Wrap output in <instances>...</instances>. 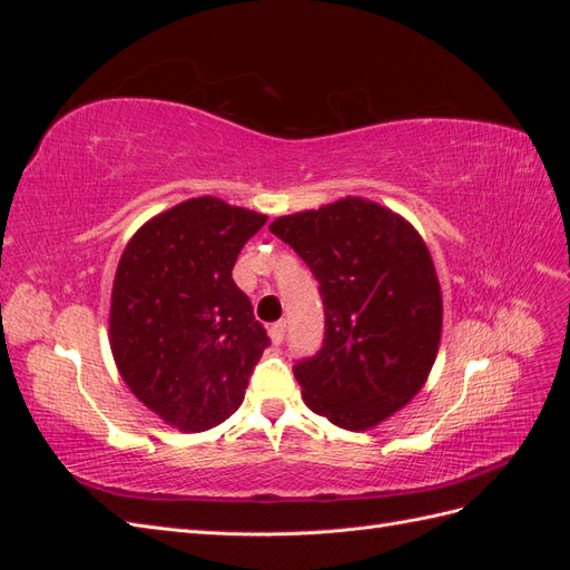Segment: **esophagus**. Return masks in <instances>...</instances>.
I'll return each mask as SVG.
<instances>
[{"label": "esophagus", "mask_w": 570, "mask_h": 570, "mask_svg": "<svg viewBox=\"0 0 570 570\" xmlns=\"http://www.w3.org/2000/svg\"><path fill=\"white\" fill-rule=\"evenodd\" d=\"M268 335H271L273 344H281V342H283V337H285V321L273 323V325H271V331H268Z\"/></svg>", "instance_id": "34e87169"}]
</instances>
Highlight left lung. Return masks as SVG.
<instances>
[{
    "mask_svg": "<svg viewBox=\"0 0 570 570\" xmlns=\"http://www.w3.org/2000/svg\"><path fill=\"white\" fill-rule=\"evenodd\" d=\"M271 233L312 268L323 299V347L292 368L306 406L356 433L375 428L419 394L438 356L442 292L423 237L361 197L281 216Z\"/></svg>",
    "mask_w": 570,
    "mask_h": 570,
    "instance_id": "left-lung-1",
    "label": "left lung"
}]
</instances>
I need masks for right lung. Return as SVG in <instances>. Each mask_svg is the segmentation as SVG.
<instances>
[{
    "label": "right lung",
    "mask_w": 570,
    "mask_h": 570,
    "mask_svg": "<svg viewBox=\"0 0 570 570\" xmlns=\"http://www.w3.org/2000/svg\"><path fill=\"white\" fill-rule=\"evenodd\" d=\"M264 223V214L197 197L147 220L120 254L114 361L137 400L185 433L233 416L271 342L233 281L239 249Z\"/></svg>",
    "instance_id": "1"
}]
</instances>
